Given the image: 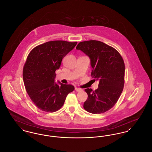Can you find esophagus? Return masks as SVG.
I'll return each instance as SVG.
<instances>
[{
    "label": "esophagus",
    "mask_w": 152,
    "mask_h": 152,
    "mask_svg": "<svg viewBox=\"0 0 152 152\" xmlns=\"http://www.w3.org/2000/svg\"><path fill=\"white\" fill-rule=\"evenodd\" d=\"M75 91H77V92H80V91H82V89H81V88H75Z\"/></svg>",
    "instance_id": "1"
}]
</instances>
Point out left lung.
Here are the masks:
<instances>
[{"label":"left lung","mask_w":152,"mask_h":152,"mask_svg":"<svg viewBox=\"0 0 152 152\" xmlns=\"http://www.w3.org/2000/svg\"><path fill=\"white\" fill-rule=\"evenodd\" d=\"M76 49L89 57L92 68L91 76L99 81L98 89H85L88 98L84 108L92 114L103 113L116 104L124 89V60L116 49L99 41L80 42Z\"/></svg>","instance_id":"8db88e82"}]
</instances>
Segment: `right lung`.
Instances as JSON below:
<instances>
[{
	"label": "right lung",
	"instance_id": "add662e5",
	"mask_svg": "<svg viewBox=\"0 0 152 152\" xmlns=\"http://www.w3.org/2000/svg\"><path fill=\"white\" fill-rule=\"evenodd\" d=\"M77 42L52 41L35 47L28 54L23 69V79L29 97L39 109L55 112L63 106L68 94L75 87L56 83L55 73L63 58Z\"/></svg>",
	"mask_w": 152,
	"mask_h": 152
}]
</instances>
